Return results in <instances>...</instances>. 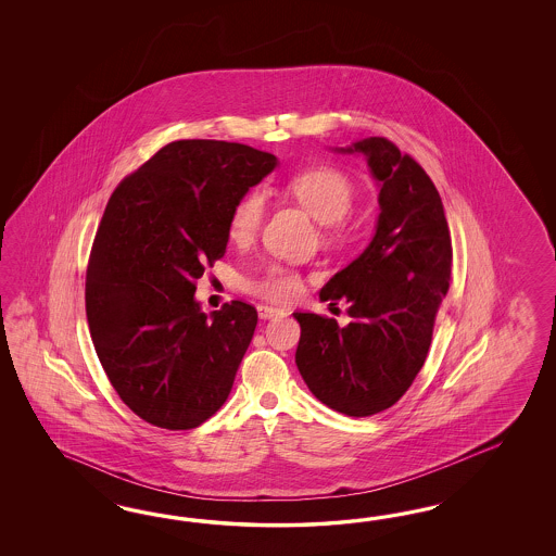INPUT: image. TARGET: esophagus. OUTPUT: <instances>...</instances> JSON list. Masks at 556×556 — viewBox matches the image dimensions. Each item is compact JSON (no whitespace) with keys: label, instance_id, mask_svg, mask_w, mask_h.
<instances>
[{"label":"esophagus","instance_id":"1","mask_svg":"<svg viewBox=\"0 0 556 556\" xmlns=\"http://www.w3.org/2000/svg\"><path fill=\"white\" fill-rule=\"evenodd\" d=\"M258 318L261 320H270V318H277L281 314H286L281 307H273V305H258Z\"/></svg>","mask_w":556,"mask_h":556}]
</instances>
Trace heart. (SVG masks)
Returning <instances> with one entry per match:
<instances>
[{
    "label": "heart",
    "mask_w": 556,
    "mask_h": 556,
    "mask_svg": "<svg viewBox=\"0 0 556 556\" xmlns=\"http://www.w3.org/2000/svg\"><path fill=\"white\" fill-rule=\"evenodd\" d=\"M286 189L312 218L326 224L330 230L340 226L354 203L353 184L338 168H303L287 181ZM265 210L267 202L258 189H251L236 200L228 216V235L236 244H247L253 240L265 218ZM247 287L265 300L287 302L300 293L302 277L298 270L281 263H269L247 281Z\"/></svg>",
    "instance_id": "b5f03b06"
}]
</instances>
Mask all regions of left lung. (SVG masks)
Returning <instances> with one entry per match:
<instances>
[{"instance_id":"1","label":"left lung","mask_w":556,"mask_h":556,"mask_svg":"<svg viewBox=\"0 0 556 556\" xmlns=\"http://www.w3.org/2000/svg\"><path fill=\"white\" fill-rule=\"evenodd\" d=\"M334 152L367 159L381 212L369 247L321 287V302L344 300L353 320L340 328L295 312V365L321 404L365 418L400 402L420 372L448 291L453 244L438 189L409 154L381 136Z\"/></svg>"}]
</instances>
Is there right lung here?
I'll return each mask as SVG.
<instances>
[{
  "mask_svg": "<svg viewBox=\"0 0 556 556\" xmlns=\"http://www.w3.org/2000/svg\"><path fill=\"white\" fill-rule=\"evenodd\" d=\"M277 156L224 140H177L128 175L105 205L85 283L89 332L112 388L136 416L191 430L228 400L256 309L210 316L195 281L226 253L228 216Z\"/></svg>",
  "mask_w": 556,
  "mask_h": 556,
  "instance_id": "obj_1",
  "label": "right lung"
}]
</instances>
